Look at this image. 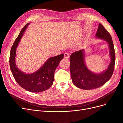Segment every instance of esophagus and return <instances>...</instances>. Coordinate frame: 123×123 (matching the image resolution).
I'll list each match as a JSON object with an SVG mask.
<instances>
[{
    "label": "esophagus",
    "mask_w": 123,
    "mask_h": 123,
    "mask_svg": "<svg viewBox=\"0 0 123 123\" xmlns=\"http://www.w3.org/2000/svg\"><path fill=\"white\" fill-rule=\"evenodd\" d=\"M64 58H66V59L69 58V54L67 53H65L64 55Z\"/></svg>",
    "instance_id": "34e87169"
}]
</instances>
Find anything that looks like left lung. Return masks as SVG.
I'll use <instances>...</instances> for the list:
<instances>
[{
  "instance_id": "1",
  "label": "left lung",
  "mask_w": 123,
  "mask_h": 123,
  "mask_svg": "<svg viewBox=\"0 0 123 123\" xmlns=\"http://www.w3.org/2000/svg\"><path fill=\"white\" fill-rule=\"evenodd\" d=\"M95 37L106 41L108 43L111 62L105 70L95 73L89 70L86 65L84 49L72 53L70 57L71 78L74 86L81 89L92 90L100 87L111 79L114 70L115 52L111 35L99 23Z\"/></svg>"
}]
</instances>
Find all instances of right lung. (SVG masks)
Segmentation results:
<instances>
[{
	"instance_id": "right-lung-1",
	"label": "right lung",
	"mask_w": 123,
	"mask_h": 123,
	"mask_svg": "<svg viewBox=\"0 0 123 123\" xmlns=\"http://www.w3.org/2000/svg\"><path fill=\"white\" fill-rule=\"evenodd\" d=\"M29 24V23L27 24L21 30L13 43L10 53V65L16 81L22 88L30 92L38 93L48 89L52 85L55 71L64 57V54L49 58L37 71L33 73L26 74L20 70L16 63V49Z\"/></svg>"
}]
</instances>
